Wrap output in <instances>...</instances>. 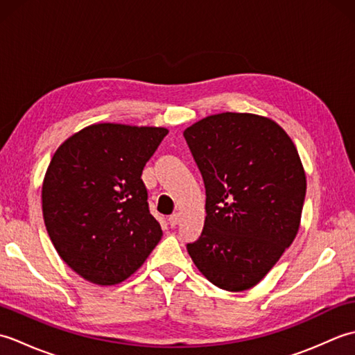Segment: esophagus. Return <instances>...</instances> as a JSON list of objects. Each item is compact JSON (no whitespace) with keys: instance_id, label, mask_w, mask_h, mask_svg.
Here are the masks:
<instances>
[{"instance_id":"34e87169","label":"esophagus","mask_w":355,"mask_h":355,"mask_svg":"<svg viewBox=\"0 0 355 355\" xmlns=\"http://www.w3.org/2000/svg\"><path fill=\"white\" fill-rule=\"evenodd\" d=\"M178 221H180V215L178 214H173V215L169 216V224L172 225V227H175V225L178 224Z\"/></svg>"}]
</instances>
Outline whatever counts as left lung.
<instances>
[{
	"instance_id": "1",
	"label": "left lung",
	"mask_w": 355,
	"mask_h": 355,
	"mask_svg": "<svg viewBox=\"0 0 355 355\" xmlns=\"http://www.w3.org/2000/svg\"><path fill=\"white\" fill-rule=\"evenodd\" d=\"M183 135L206 187L205 229L187 252L214 285L252 288L297 235L306 192L297 149L273 120L248 112L205 117Z\"/></svg>"
}]
</instances>
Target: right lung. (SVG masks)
Here are the masks:
<instances>
[{
  "mask_svg": "<svg viewBox=\"0 0 355 355\" xmlns=\"http://www.w3.org/2000/svg\"><path fill=\"white\" fill-rule=\"evenodd\" d=\"M168 130L96 123L56 149L42 183V215L58 254L97 285L135 273L163 232L141 172Z\"/></svg>",
  "mask_w": 355,
  "mask_h": 355,
  "instance_id": "add662e5",
  "label": "right lung"
}]
</instances>
